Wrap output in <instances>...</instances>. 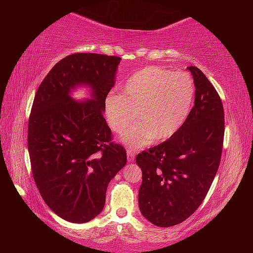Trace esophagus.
<instances>
[{"label":"esophagus","mask_w":253,"mask_h":253,"mask_svg":"<svg viewBox=\"0 0 253 253\" xmlns=\"http://www.w3.org/2000/svg\"><path fill=\"white\" fill-rule=\"evenodd\" d=\"M126 155H127V161L131 162L134 160V155H136V151L133 148H127L126 150Z\"/></svg>","instance_id":"obj_1"}]
</instances>
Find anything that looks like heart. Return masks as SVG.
Wrapping results in <instances>:
<instances>
[{"instance_id":"1","label":"heart","mask_w":253,"mask_h":253,"mask_svg":"<svg viewBox=\"0 0 253 253\" xmlns=\"http://www.w3.org/2000/svg\"><path fill=\"white\" fill-rule=\"evenodd\" d=\"M196 95L191 75L160 67L134 72L122 93H110L105 101L106 119L117 133L124 132L137 114L140 123L121 136L131 147H145L153 139L174 136L188 119Z\"/></svg>"}]
</instances>
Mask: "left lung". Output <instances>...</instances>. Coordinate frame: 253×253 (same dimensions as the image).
I'll return each instance as SVG.
<instances>
[{"label": "left lung", "mask_w": 253, "mask_h": 253, "mask_svg": "<svg viewBox=\"0 0 253 253\" xmlns=\"http://www.w3.org/2000/svg\"><path fill=\"white\" fill-rule=\"evenodd\" d=\"M188 69L196 86L195 106L188 119L174 136L136 158L143 171L139 210L158 227L176 226L196 212L222 154V101L202 70L192 65Z\"/></svg>", "instance_id": "left-lung-1"}]
</instances>
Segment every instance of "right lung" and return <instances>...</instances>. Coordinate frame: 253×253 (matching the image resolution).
<instances>
[{
	"label": "right lung",
	"mask_w": 253,
	"mask_h": 253,
	"mask_svg": "<svg viewBox=\"0 0 253 253\" xmlns=\"http://www.w3.org/2000/svg\"><path fill=\"white\" fill-rule=\"evenodd\" d=\"M121 57L77 53L62 58L41 82L29 119L27 146L34 182L62 219L84 223L103 210L109 182L126 164L103 112ZM87 84L92 99L75 102L71 88Z\"/></svg>",
	"instance_id": "1"
}]
</instances>
